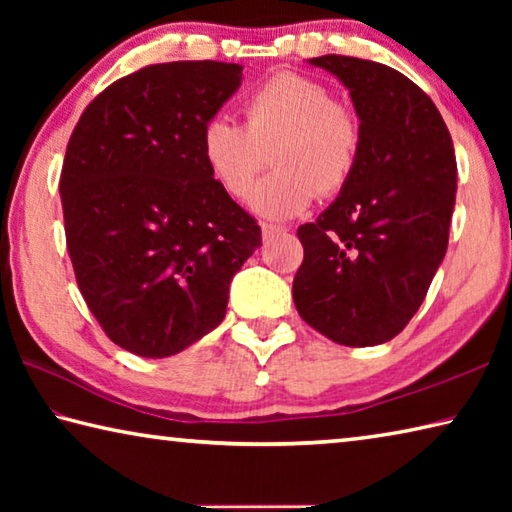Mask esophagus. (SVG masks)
<instances>
[{"label":"esophagus","mask_w":512,"mask_h":512,"mask_svg":"<svg viewBox=\"0 0 512 512\" xmlns=\"http://www.w3.org/2000/svg\"><path fill=\"white\" fill-rule=\"evenodd\" d=\"M282 232H287L284 228H280V225H271V223H262V237L264 241L273 239L275 235H282Z\"/></svg>","instance_id":"obj_1"}]
</instances>
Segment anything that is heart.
Listing matches in <instances>:
<instances>
[{
	"instance_id": "b5f03b06",
	"label": "heart",
	"mask_w": 512,
	"mask_h": 512,
	"mask_svg": "<svg viewBox=\"0 0 512 512\" xmlns=\"http://www.w3.org/2000/svg\"><path fill=\"white\" fill-rule=\"evenodd\" d=\"M246 124L212 117L203 126L201 155L225 192L244 198L271 151L277 169L250 194V210L287 221L307 210L316 194L332 196L348 183L359 158L361 126L354 112L323 83L296 72L266 79L244 101Z\"/></svg>"
}]
</instances>
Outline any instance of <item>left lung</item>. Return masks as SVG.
Wrapping results in <instances>:
<instances>
[{"label":"left lung","mask_w":512,"mask_h":512,"mask_svg":"<svg viewBox=\"0 0 512 512\" xmlns=\"http://www.w3.org/2000/svg\"><path fill=\"white\" fill-rule=\"evenodd\" d=\"M307 63L350 92L361 146L336 201L298 228L305 259L293 302L329 341L368 348L402 332L443 264L454 144L433 101L397 69L336 54Z\"/></svg>","instance_id":"8db88e82"}]
</instances>
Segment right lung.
<instances>
[{
  "label": "right lung",
  "mask_w": 512,
  "mask_h": 512,
  "mask_svg": "<svg viewBox=\"0 0 512 512\" xmlns=\"http://www.w3.org/2000/svg\"><path fill=\"white\" fill-rule=\"evenodd\" d=\"M216 60L149 65L94 99L69 137L60 201L76 282L103 332L146 359L221 323L262 230L212 178L203 126L244 79Z\"/></svg>",
  "instance_id": "add662e5"
}]
</instances>
